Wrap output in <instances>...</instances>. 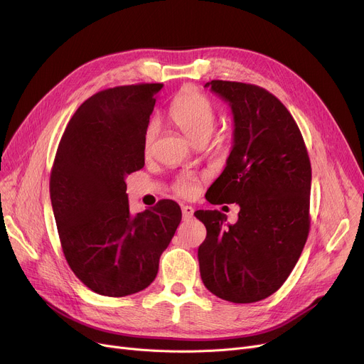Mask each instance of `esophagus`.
Instances as JSON below:
<instances>
[{
    "label": "esophagus",
    "mask_w": 364,
    "mask_h": 364,
    "mask_svg": "<svg viewBox=\"0 0 364 364\" xmlns=\"http://www.w3.org/2000/svg\"><path fill=\"white\" fill-rule=\"evenodd\" d=\"M181 211H183V220H190V218L193 217L195 209L190 206V205H183L181 206Z\"/></svg>",
    "instance_id": "esophagus-1"
}]
</instances>
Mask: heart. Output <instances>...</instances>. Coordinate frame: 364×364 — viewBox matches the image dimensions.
Returning <instances> with one entry per match:
<instances>
[{"mask_svg":"<svg viewBox=\"0 0 364 364\" xmlns=\"http://www.w3.org/2000/svg\"><path fill=\"white\" fill-rule=\"evenodd\" d=\"M171 117L180 129L186 134L190 140L209 139L215 122H217V110L214 103L206 95L196 90H187L181 92L178 97L171 105ZM161 124L158 118H151L143 132V150L147 153L151 151L153 144L159 134ZM198 180L193 177H184L177 181L176 190L183 196H192L198 190Z\"/></svg>","mask_w":364,"mask_h":364,"instance_id":"obj_1","label":"heart"}]
</instances>
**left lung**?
<instances>
[{
  "label": "left lung",
  "instance_id": "8db88e82",
  "mask_svg": "<svg viewBox=\"0 0 364 364\" xmlns=\"http://www.w3.org/2000/svg\"><path fill=\"white\" fill-rule=\"evenodd\" d=\"M233 113V147L209 203H237L235 224L196 211L206 227L200 277L221 299L250 304L274 294L301 257L310 230L311 165L289 110L267 90L232 81L206 82Z\"/></svg>",
  "mask_w": 364,
  "mask_h": 364
}]
</instances>
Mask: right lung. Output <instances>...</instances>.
I'll use <instances>...</instances> for the list:
<instances>
[{
	"label": "right lung",
	"mask_w": 364,
	"mask_h": 364,
	"mask_svg": "<svg viewBox=\"0 0 364 364\" xmlns=\"http://www.w3.org/2000/svg\"><path fill=\"white\" fill-rule=\"evenodd\" d=\"M162 84L107 88L69 121L57 149L50 196L65 258L87 288L127 296L155 280L181 221L174 200L132 215L125 178L144 166L143 132Z\"/></svg>",
	"instance_id": "obj_1"
}]
</instances>
